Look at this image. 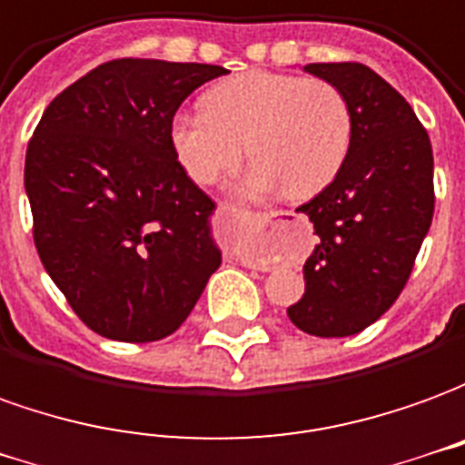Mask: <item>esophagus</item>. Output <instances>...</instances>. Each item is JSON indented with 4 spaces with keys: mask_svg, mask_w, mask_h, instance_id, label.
<instances>
[{
    "mask_svg": "<svg viewBox=\"0 0 465 465\" xmlns=\"http://www.w3.org/2000/svg\"><path fill=\"white\" fill-rule=\"evenodd\" d=\"M260 220H262L265 225H275L280 220V213H260Z\"/></svg>",
    "mask_w": 465,
    "mask_h": 465,
    "instance_id": "34e87169",
    "label": "esophagus"
}]
</instances>
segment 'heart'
<instances>
[{"mask_svg":"<svg viewBox=\"0 0 465 465\" xmlns=\"http://www.w3.org/2000/svg\"><path fill=\"white\" fill-rule=\"evenodd\" d=\"M205 112H177L170 147L200 187L235 170L242 144L250 173L238 183L245 195L282 190L308 200L343 170L353 143V110L341 87L321 77L250 69L203 94Z\"/></svg>","mask_w":465,"mask_h":465,"instance_id":"1","label":"heart"}]
</instances>
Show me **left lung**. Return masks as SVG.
<instances>
[{"label": "left lung", "mask_w": 465, "mask_h": 465, "mask_svg": "<svg viewBox=\"0 0 465 465\" xmlns=\"http://www.w3.org/2000/svg\"><path fill=\"white\" fill-rule=\"evenodd\" d=\"M305 72L343 90L353 143L338 177L298 207L318 242L288 318L318 338H345L378 321L406 288L433 220V150L411 104L371 67L318 62Z\"/></svg>", "instance_id": "8db88e82"}]
</instances>
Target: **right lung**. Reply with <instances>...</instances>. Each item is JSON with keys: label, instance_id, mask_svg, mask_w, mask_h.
<instances>
[{"label": "right lung", "instance_id": "right-lung-1", "mask_svg": "<svg viewBox=\"0 0 465 465\" xmlns=\"http://www.w3.org/2000/svg\"><path fill=\"white\" fill-rule=\"evenodd\" d=\"M225 67L112 59L59 92L25 160L39 260L90 331L122 343L174 332L220 268L215 203L170 147V122Z\"/></svg>", "mask_w": 465, "mask_h": 465}]
</instances>
